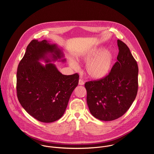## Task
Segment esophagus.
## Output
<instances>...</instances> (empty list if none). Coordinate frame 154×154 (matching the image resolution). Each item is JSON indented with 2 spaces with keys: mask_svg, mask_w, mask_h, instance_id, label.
<instances>
[{
  "mask_svg": "<svg viewBox=\"0 0 154 154\" xmlns=\"http://www.w3.org/2000/svg\"><path fill=\"white\" fill-rule=\"evenodd\" d=\"M79 85H84V82L83 80H82L81 79H80L79 80Z\"/></svg>",
  "mask_w": 154,
  "mask_h": 154,
  "instance_id": "34e87169",
  "label": "esophagus"
}]
</instances>
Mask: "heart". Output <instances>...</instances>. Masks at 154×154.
I'll return each mask as SVG.
<instances>
[{"label":"heart","instance_id":"1","mask_svg":"<svg viewBox=\"0 0 154 154\" xmlns=\"http://www.w3.org/2000/svg\"><path fill=\"white\" fill-rule=\"evenodd\" d=\"M114 53L111 50L104 48H95L89 51L82 57L83 61L88 62L85 70L88 76L93 79H100L107 76L114 63ZM70 64L74 68L77 63L73 59L70 60Z\"/></svg>","mask_w":154,"mask_h":154}]
</instances>
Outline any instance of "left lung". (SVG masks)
<instances>
[{
  "label": "left lung",
  "instance_id": "obj_1",
  "mask_svg": "<svg viewBox=\"0 0 154 154\" xmlns=\"http://www.w3.org/2000/svg\"><path fill=\"white\" fill-rule=\"evenodd\" d=\"M117 61L109 73L85 84L89 110L95 118L111 121L122 116L132 106L138 89V66L127 46L117 40Z\"/></svg>",
  "mask_w": 154,
  "mask_h": 154
}]
</instances>
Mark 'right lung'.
Returning a JSON list of instances; mask_svg holds the SVG:
<instances>
[{"mask_svg":"<svg viewBox=\"0 0 154 154\" xmlns=\"http://www.w3.org/2000/svg\"><path fill=\"white\" fill-rule=\"evenodd\" d=\"M48 53H52L53 60L63 57L55 44H50L45 40H32L17 73L19 102L29 114L43 123L53 122L62 117L79 77L77 73L62 75L53 63L42 65L38 60L45 59ZM45 60L47 63L50 62L48 58Z\"/></svg>","mask_w":154,"mask_h":154,"instance_id":"1","label":"right lung"}]
</instances>
